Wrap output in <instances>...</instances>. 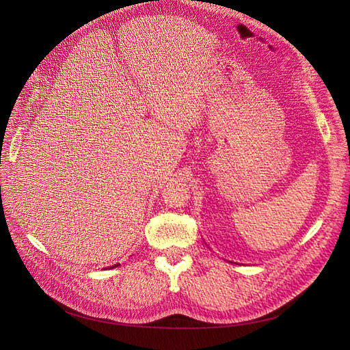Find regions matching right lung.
<instances>
[{
    "label": "right lung",
    "instance_id": "add662e5",
    "mask_svg": "<svg viewBox=\"0 0 350 350\" xmlns=\"http://www.w3.org/2000/svg\"><path fill=\"white\" fill-rule=\"evenodd\" d=\"M115 267H118V264H115V266H111V269H115Z\"/></svg>",
    "mask_w": 350,
    "mask_h": 350
}]
</instances>
